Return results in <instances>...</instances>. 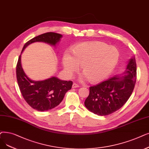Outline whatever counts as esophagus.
I'll list each match as a JSON object with an SVG mask.
<instances>
[{"label":"esophagus","instance_id":"34e87169","mask_svg":"<svg viewBox=\"0 0 149 149\" xmlns=\"http://www.w3.org/2000/svg\"><path fill=\"white\" fill-rule=\"evenodd\" d=\"M79 85H77V84H76V83H73V85H72V88H79Z\"/></svg>","mask_w":149,"mask_h":149}]
</instances>
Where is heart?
<instances>
[{
	"label": "heart",
	"instance_id": "1",
	"mask_svg": "<svg viewBox=\"0 0 149 149\" xmlns=\"http://www.w3.org/2000/svg\"><path fill=\"white\" fill-rule=\"evenodd\" d=\"M119 60V53L116 48L100 41H89L77 44L70 53L65 52L62 65L69 75L81 65L83 78H87L91 83H99L111 74Z\"/></svg>",
	"mask_w": 149,
	"mask_h": 149
}]
</instances>
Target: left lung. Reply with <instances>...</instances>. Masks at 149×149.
Wrapping results in <instances>:
<instances>
[{
    "instance_id": "1",
    "label": "left lung",
    "mask_w": 149,
    "mask_h": 149,
    "mask_svg": "<svg viewBox=\"0 0 149 149\" xmlns=\"http://www.w3.org/2000/svg\"><path fill=\"white\" fill-rule=\"evenodd\" d=\"M136 81L135 58L129 60L125 72L89 88L85 102L88 110L99 116H107L119 109L130 98Z\"/></svg>"
}]
</instances>
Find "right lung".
Here are the masks:
<instances>
[{
  "mask_svg": "<svg viewBox=\"0 0 149 149\" xmlns=\"http://www.w3.org/2000/svg\"><path fill=\"white\" fill-rule=\"evenodd\" d=\"M63 36L48 32L37 36L25 44L21 54L29 44L35 42H44L55 46ZM21 54L16 65V77L18 86L25 100L37 111H44L58 105L65 94L72 88V81L61 80L55 77L42 81H33L24 72L21 64Z\"/></svg>",
  "mask_w": 149,
  "mask_h": 149,
  "instance_id": "1",
  "label": "right lung"
}]
</instances>
